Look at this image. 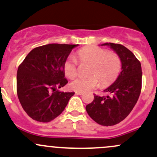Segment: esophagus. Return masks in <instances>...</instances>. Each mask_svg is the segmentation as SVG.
<instances>
[{
    "mask_svg": "<svg viewBox=\"0 0 157 157\" xmlns=\"http://www.w3.org/2000/svg\"><path fill=\"white\" fill-rule=\"evenodd\" d=\"M75 94H77V95H81V94H83V92H75Z\"/></svg>",
    "mask_w": 157,
    "mask_h": 157,
    "instance_id": "esophagus-1",
    "label": "esophagus"
}]
</instances>
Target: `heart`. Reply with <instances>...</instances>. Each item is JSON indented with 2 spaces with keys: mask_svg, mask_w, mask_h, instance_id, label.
<instances>
[{
  "mask_svg": "<svg viewBox=\"0 0 157 157\" xmlns=\"http://www.w3.org/2000/svg\"><path fill=\"white\" fill-rule=\"evenodd\" d=\"M77 57L80 63H91L89 69V76L79 77L71 83V87L77 92H86L97 86H107L116 80L121 68L119 56L109 53L107 50L97 46L83 48L77 51ZM65 75L73 79L77 75V61L70 56L63 65Z\"/></svg>",
  "mask_w": 157,
  "mask_h": 157,
  "instance_id": "1",
  "label": "heart"
}]
</instances>
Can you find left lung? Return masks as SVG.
<instances>
[{
  "label": "left lung",
  "instance_id": "1",
  "mask_svg": "<svg viewBox=\"0 0 157 157\" xmlns=\"http://www.w3.org/2000/svg\"><path fill=\"white\" fill-rule=\"evenodd\" d=\"M119 56L121 71L116 80L104 89L106 96L94 94V100L86 105L89 116L103 126H113L124 119L136 104L142 89V66L135 55L119 44L104 43Z\"/></svg>",
  "mask_w": 157,
  "mask_h": 157
}]
</instances>
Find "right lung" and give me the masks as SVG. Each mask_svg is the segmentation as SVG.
Segmentation results:
<instances>
[{"mask_svg": "<svg viewBox=\"0 0 157 157\" xmlns=\"http://www.w3.org/2000/svg\"><path fill=\"white\" fill-rule=\"evenodd\" d=\"M78 44H49L33 49L17 71V94L27 115L49 122L65 109L75 92L56 90L67 84L63 65Z\"/></svg>", "mask_w": 157, "mask_h": 157, "instance_id": "obj_1", "label": "right lung"}]
</instances>
